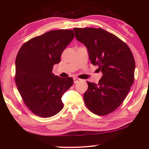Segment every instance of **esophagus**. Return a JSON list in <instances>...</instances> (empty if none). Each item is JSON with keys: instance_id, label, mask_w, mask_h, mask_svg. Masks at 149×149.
I'll list each match as a JSON object with an SVG mask.
<instances>
[{"instance_id": "34e87169", "label": "esophagus", "mask_w": 149, "mask_h": 149, "mask_svg": "<svg viewBox=\"0 0 149 149\" xmlns=\"http://www.w3.org/2000/svg\"><path fill=\"white\" fill-rule=\"evenodd\" d=\"M81 81V79H79V78H76V77H75V78H74V83L75 84V83H77L78 82H79Z\"/></svg>"}]
</instances>
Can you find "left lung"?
I'll list each match as a JSON object with an SVG mask.
<instances>
[{
	"instance_id": "8db88e82",
	"label": "left lung",
	"mask_w": 149,
	"mask_h": 149,
	"mask_svg": "<svg viewBox=\"0 0 149 149\" xmlns=\"http://www.w3.org/2000/svg\"><path fill=\"white\" fill-rule=\"evenodd\" d=\"M75 36L88 50L102 77L99 83L87 82L84 100L90 111L106 115L120 106L133 84L135 61L131 49L118 37L100 28H74Z\"/></svg>"
}]
</instances>
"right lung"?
Instances as JSON below:
<instances>
[{"mask_svg":"<svg viewBox=\"0 0 149 149\" xmlns=\"http://www.w3.org/2000/svg\"><path fill=\"white\" fill-rule=\"evenodd\" d=\"M74 38L73 30L50 31L29 40L19 50L15 83L24 103L38 116L51 117L63 109L61 97L74 80L55 75L52 68Z\"/></svg>","mask_w":149,"mask_h":149,"instance_id":"right-lung-1","label":"right lung"}]
</instances>
